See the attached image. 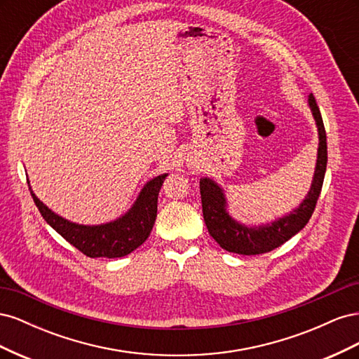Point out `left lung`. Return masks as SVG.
Wrapping results in <instances>:
<instances>
[{
	"mask_svg": "<svg viewBox=\"0 0 359 359\" xmlns=\"http://www.w3.org/2000/svg\"><path fill=\"white\" fill-rule=\"evenodd\" d=\"M307 102L314 118V123H316L318 127L319 145L310 190L297 208H293L283 217H278V219L271 223L253 226L245 224L233 219L229 210H227L229 205H227L226 194L220 184L215 182L210 177L201 178L199 186L205 224L208 227L210 235L226 252L245 256L268 253L271 250L285 244L293 235L302 231L304 226L309 223L314 211V206H316V202L319 199L325 172H327L328 149L327 133H325L322 115L313 94L309 95Z\"/></svg>",
	"mask_w": 359,
	"mask_h": 359,
	"instance_id": "obj_1",
	"label": "left lung"
}]
</instances>
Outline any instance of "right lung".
I'll return each instance as SVG.
<instances>
[{
	"mask_svg": "<svg viewBox=\"0 0 359 359\" xmlns=\"http://www.w3.org/2000/svg\"><path fill=\"white\" fill-rule=\"evenodd\" d=\"M166 177L168 173H161L147 181L133 205L123 215L102 224H79L64 219L36 196L28 178L27 181L36 206L52 229L88 257L114 259L127 256L147 241L157 217L158 191Z\"/></svg>",
	"mask_w": 359,
	"mask_h": 359,
	"instance_id": "obj_1",
	"label": "right lung"
}]
</instances>
